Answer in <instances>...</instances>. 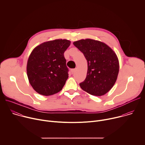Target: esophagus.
<instances>
[{
    "label": "esophagus",
    "instance_id": "1",
    "mask_svg": "<svg viewBox=\"0 0 145 145\" xmlns=\"http://www.w3.org/2000/svg\"><path fill=\"white\" fill-rule=\"evenodd\" d=\"M76 69H71V72H72V73H74L75 72H76Z\"/></svg>",
    "mask_w": 145,
    "mask_h": 145
}]
</instances>
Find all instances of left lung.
<instances>
[{
  "mask_svg": "<svg viewBox=\"0 0 145 145\" xmlns=\"http://www.w3.org/2000/svg\"><path fill=\"white\" fill-rule=\"evenodd\" d=\"M73 45L83 53L88 63L87 76L80 83V87L92 95H105L118 77L119 64L116 54L106 44L96 40L81 39Z\"/></svg>",
  "mask_w": 145,
  "mask_h": 145,
  "instance_id": "obj_1",
  "label": "left lung"
}]
</instances>
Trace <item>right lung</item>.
<instances>
[{"label": "right lung", "instance_id": "obj_1", "mask_svg": "<svg viewBox=\"0 0 145 145\" xmlns=\"http://www.w3.org/2000/svg\"><path fill=\"white\" fill-rule=\"evenodd\" d=\"M71 45L67 39H55L37 46L27 64L30 84L39 94L49 96L59 92L68 78L64 53Z\"/></svg>", "mask_w": 145, "mask_h": 145}]
</instances>
